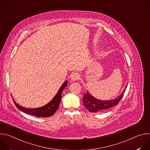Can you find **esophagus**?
<instances>
[{
	"label": "esophagus",
	"mask_w": 150,
	"mask_h": 150,
	"mask_svg": "<svg viewBox=\"0 0 150 150\" xmlns=\"http://www.w3.org/2000/svg\"><path fill=\"white\" fill-rule=\"evenodd\" d=\"M79 78V75L78 73H74L71 76V80L72 81H76L77 79H78V78Z\"/></svg>",
	"instance_id": "esophagus-1"
}]
</instances>
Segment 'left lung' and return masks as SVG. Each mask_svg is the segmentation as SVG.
<instances>
[{
  "mask_svg": "<svg viewBox=\"0 0 150 150\" xmlns=\"http://www.w3.org/2000/svg\"><path fill=\"white\" fill-rule=\"evenodd\" d=\"M127 86V83L126 85V88ZM125 90L121 93V95L117 98L110 100H101L97 99L93 97L88 91L85 93L82 98L83 104L90 112L93 113H97L102 110H105L114 106H116L122 99Z\"/></svg>",
  "mask_w": 150,
  "mask_h": 150,
  "instance_id": "left-lung-1",
  "label": "left lung"
}]
</instances>
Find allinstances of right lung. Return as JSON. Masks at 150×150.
Listing matches in <instances>:
<instances>
[{
	"label": "right lung",
	"instance_id": "obj_1",
	"mask_svg": "<svg viewBox=\"0 0 150 150\" xmlns=\"http://www.w3.org/2000/svg\"><path fill=\"white\" fill-rule=\"evenodd\" d=\"M67 85H68V81H66L62 84V85L59 88V91H57V94L52 98V100L46 105L40 107V108H37L34 109H28V108H24V107L17 104L13 98V101L16 108L19 110L24 113H26L27 114H30L31 115H34L37 117H50L53 115V114L58 109L60 102L62 98V93L63 90L67 87Z\"/></svg>",
	"mask_w": 150,
	"mask_h": 150
}]
</instances>
